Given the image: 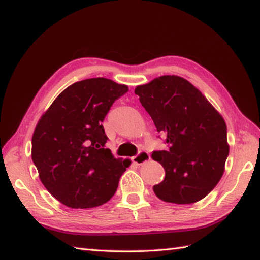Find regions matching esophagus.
Wrapping results in <instances>:
<instances>
[{
	"label": "esophagus",
	"instance_id": "obj_1",
	"mask_svg": "<svg viewBox=\"0 0 260 260\" xmlns=\"http://www.w3.org/2000/svg\"><path fill=\"white\" fill-rule=\"evenodd\" d=\"M132 160H133V162L136 165H142L148 160H150V155H149L147 151H141L139 155H136L132 158Z\"/></svg>",
	"mask_w": 260,
	"mask_h": 260
}]
</instances>
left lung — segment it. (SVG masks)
I'll list each match as a JSON object with an SVG mask.
<instances>
[{"label":"left lung","instance_id":"1","mask_svg":"<svg viewBox=\"0 0 260 260\" xmlns=\"http://www.w3.org/2000/svg\"><path fill=\"white\" fill-rule=\"evenodd\" d=\"M134 93L170 144L167 151L151 155L165 170V179L153 186L156 196L174 204H191L204 199L225 172L230 152L225 119L181 77L155 78L136 86Z\"/></svg>","mask_w":260,"mask_h":260}]
</instances>
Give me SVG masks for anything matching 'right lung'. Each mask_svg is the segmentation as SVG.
Instances as JSON below:
<instances>
[{
  "label": "right lung",
  "mask_w": 260,
  "mask_h": 260,
  "mask_svg": "<svg viewBox=\"0 0 260 260\" xmlns=\"http://www.w3.org/2000/svg\"><path fill=\"white\" fill-rule=\"evenodd\" d=\"M128 86L107 78L74 82L42 113L32 136L39 178L57 201L71 209H90L114 195L129 159L105 148L102 122Z\"/></svg>",
  "instance_id": "add662e5"
}]
</instances>
